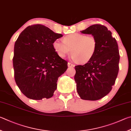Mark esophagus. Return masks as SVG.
<instances>
[{"label":"esophagus","mask_w":131,"mask_h":131,"mask_svg":"<svg viewBox=\"0 0 131 131\" xmlns=\"http://www.w3.org/2000/svg\"><path fill=\"white\" fill-rule=\"evenodd\" d=\"M68 66L69 67H74V65L71 63H68Z\"/></svg>","instance_id":"1"}]
</instances>
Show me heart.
I'll return each mask as SVG.
<instances>
[{"label":"heart","instance_id":"obj_1","mask_svg":"<svg viewBox=\"0 0 131 131\" xmlns=\"http://www.w3.org/2000/svg\"><path fill=\"white\" fill-rule=\"evenodd\" d=\"M53 48L59 56L64 58L70 53L78 63L84 64L94 56L97 49V41L93 36L72 33L66 36L63 41L55 40Z\"/></svg>","mask_w":131,"mask_h":131}]
</instances>
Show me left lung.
<instances>
[{
    "instance_id": "left-lung-1",
    "label": "left lung",
    "mask_w": 131,
    "mask_h": 131,
    "mask_svg": "<svg viewBox=\"0 0 131 131\" xmlns=\"http://www.w3.org/2000/svg\"><path fill=\"white\" fill-rule=\"evenodd\" d=\"M81 31L94 37L97 49L89 62L75 67L77 92L82 100H98L109 93L117 77L120 60L118 44L112 32L104 25H93Z\"/></svg>"
}]
</instances>
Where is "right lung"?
Segmentation results:
<instances>
[{"instance_id": "1", "label": "right lung", "mask_w": 131, "mask_h": 131, "mask_svg": "<svg viewBox=\"0 0 131 131\" xmlns=\"http://www.w3.org/2000/svg\"><path fill=\"white\" fill-rule=\"evenodd\" d=\"M63 37L40 24L27 27L15 41L13 59L16 83L31 100L53 95L59 77L68 68L67 61L54 51L53 43Z\"/></svg>"}]
</instances>
